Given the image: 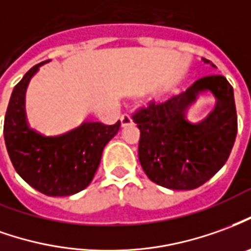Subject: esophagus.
Masks as SVG:
<instances>
[{
    "instance_id": "34e87169",
    "label": "esophagus",
    "mask_w": 251,
    "mask_h": 251,
    "mask_svg": "<svg viewBox=\"0 0 251 251\" xmlns=\"http://www.w3.org/2000/svg\"><path fill=\"white\" fill-rule=\"evenodd\" d=\"M121 125H122V127H127V126L133 125V120H131V117L129 114H124L121 117Z\"/></svg>"
}]
</instances>
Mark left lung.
I'll list each match as a JSON object with an SVG mask.
<instances>
[{"label":"left lung","mask_w":251,"mask_h":251,"mask_svg":"<svg viewBox=\"0 0 251 251\" xmlns=\"http://www.w3.org/2000/svg\"><path fill=\"white\" fill-rule=\"evenodd\" d=\"M213 68L211 61L202 58ZM202 92L217 98V107L204 120H187V108ZM140 129L138 159L152 182L173 190L204 185L227 162L238 131L234 89L220 75L202 77L167 101L133 115Z\"/></svg>","instance_id":"1"}]
</instances>
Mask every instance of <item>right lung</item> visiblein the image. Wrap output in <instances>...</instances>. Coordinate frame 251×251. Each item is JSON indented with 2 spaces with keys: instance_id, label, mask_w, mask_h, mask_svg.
<instances>
[{
  "instance_id": "obj_1",
  "label": "right lung",
  "mask_w": 251,
  "mask_h": 251,
  "mask_svg": "<svg viewBox=\"0 0 251 251\" xmlns=\"http://www.w3.org/2000/svg\"><path fill=\"white\" fill-rule=\"evenodd\" d=\"M49 61L31 68L13 89L5 114L3 138L17 174L38 192L61 197L81 192L91 183L103 150L118 133L121 122L103 125L84 121L58 136H45L29 127L25 91L35 73Z\"/></svg>"
}]
</instances>
